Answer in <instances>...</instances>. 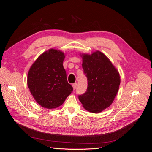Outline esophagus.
I'll return each mask as SVG.
<instances>
[{"mask_svg":"<svg viewBox=\"0 0 152 152\" xmlns=\"http://www.w3.org/2000/svg\"><path fill=\"white\" fill-rule=\"evenodd\" d=\"M77 85V83H74V84H73L72 85V86H73V89H74V90L76 89Z\"/></svg>","mask_w":152,"mask_h":152,"instance_id":"esophagus-1","label":"esophagus"}]
</instances>
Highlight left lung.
Wrapping results in <instances>:
<instances>
[{
	"mask_svg": "<svg viewBox=\"0 0 152 152\" xmlns=\"http://www.w3.org/2000/svg\"><path fill=\"white\" fill-rule=\"evenodd\" d=\"M80 56L88 82L86 92L79 95V99L86 110L98 113L113 103L120 86V75L110 59L99 50Z\"/></svg>",
	"mask_w": 152,
	"mask_h": 152,
	"instance_id": "8db88e82",
	"label": "left lung"
}]
</instances>
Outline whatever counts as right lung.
<instances>
[{
	"instance_id": "add662e5",
	"label": "right lung",
	"mask_w": 152,
	"mask_h": 152,
	"mask_svg": "<svg viewBox=\"0 0 152 152\" xmlns=\"http://www.w3.org/2000/svg\"><path fill=\"white\" fill-rule=\"evenodd\" d=\"M65 57L61 50L50 49L40 54L30 68L27 84L41 107L48 109L59 107L73 91L63 65Z\"/></svg>"
}]
</instances>
